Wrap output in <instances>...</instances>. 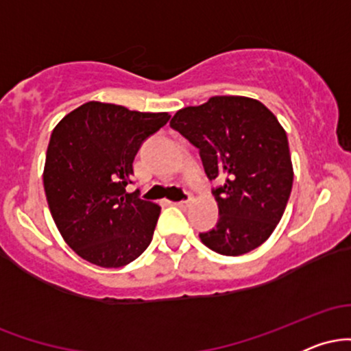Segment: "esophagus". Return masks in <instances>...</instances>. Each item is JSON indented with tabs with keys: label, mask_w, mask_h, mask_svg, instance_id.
Masks as SVG:
<instances>
[{
	"label": "esophagus",
	"mask_w": 351,
	"mask_h": 351,
	"mask_svg": "<svg viewBox=\"0 0 351 351\" xmlns=\"http://www.w3.org/2000/svg\"><path fill=\"white\" fill-rule=\"evenodd\" d=\"M175 206H178V208H186L188 204H189V199H184V201H175Z\"/></svg>",
	"instance_id": "34e87169"
}]
</instances>
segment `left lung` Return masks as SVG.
<instances>
[{"mask_svg": "<svg viewBox=\"0 0 351 351\" xmlns=\"http://www.w3.org/2000/svg\"><path fill=\"white\" fill-rule=\"evenodd\" d=\"M170 127L199 150L219 208L216 226L199 232L211 251L241 256L259 247L279 224L292 191L285 130L259 100L216 95L181 108Z\"/></svg>", "mask_w": 351, "mask_h": 351, "instance_id": "8db88e82", "label": "left lung"}]
</instances>
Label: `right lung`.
<instances>
[{"instance_id":"add662e5","label":"right lung","mask_w":351,"mask_h":351,"mask_svg":"<svg viewBox=\"0 0 351 351\" xmlns=\"http://www.w3.org/2000/svg\"><path fill=\"white\" fill-rule=\"evenodd\" d=\"M170 115L87 102L52 130L44 191L64 241L100 267H122L152 243L158 204L127 193L134 160Z\"/></svg>"}]
</instances>
